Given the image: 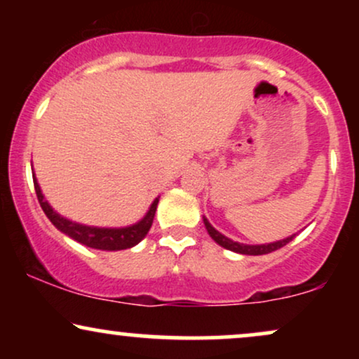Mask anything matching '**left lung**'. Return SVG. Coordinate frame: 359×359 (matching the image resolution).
I'll use <instances>...</instances> for the list:
<instances>
[{
	"label": "left lung",
	"instance_id": "1",
	"mask_svg": "<svg viewBox=\"0 0 359 359\" xmlns=\"http://www.w3.org/2000/svg\"><path fill=\"white\" fill-rule=\"evenodd\" d=\"M204 224H205V229H208V233L211 234V238L217 243V245H221L222 248L236 251V253H241V255H266V253H271V251L283 248V246H285L287 243H290L295 238V234H292L290 238H285V240L277 241V243H270V245L250 246V245H241V243L231 241V240H229V238L222 236L221 233H217L216 229H214L212 226L209 224V221L205 219V217H204Z\"/></svg>",
	"mask_w": 359,
	"mask_h": 359
}]
</instances>
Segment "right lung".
<instances>
[{
  "label": "right lung",
  "instance_id": "obj_1",
  "mask_svg": "<svg viewBox=\"0 0 359 359\" xmlns=\"http://www.w3.org/2000/svg\"><path fill=\"white\" fill-rule=\"evenodd\" d=\"M34 185L36 192V199H39L40 205H42L43 212L47 214V217L50 222L55 226L57 229H60L62 233H65L67 236H71L72 240L82 243V245L89 246V248L96 250H106V251H118V250H126L135 246L140 243L143 238L147 236V233L150 231L151 222H154L156 204L158 199L154 201L150 211L147 212V216L143 217L138 224L130 226V228H121V229H104V228H90V226H82L77 222H72L65 217H62L57 214L53 209L48 205L47 201H43L42 191H40L36 179L34 177Z\"/></svg>",
  "mask_w": 359,
  "mask_h": 359
}]
</instances>
